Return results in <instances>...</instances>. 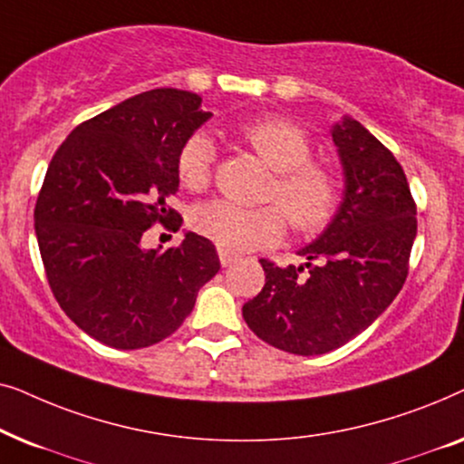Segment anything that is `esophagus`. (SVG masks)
Instances as JSON below:
<instances>
[{
	"label": "esophagus",
	"mask_w": 464,
	"mask_h": 464,
	"mask_svg": "<svg viewBox=\"0 0 464 464\" xmlns=\"http://www.w3.org/2000/svg\"><path fill=\"white\" fill-rule=\"evenodd\" d=\"M237 259H238V256H234V253L219 249V262H221V266H224V268H227V266H232L234 262H237Z\"/></svg>",
	"instance_id": "34e87169"
}]
</instances>
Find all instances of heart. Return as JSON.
Listing matches in <instances>:
<instances>
[{"instance_id": "1", "label": "heart", "mask_w": 464, "mask_h": 464, "mask_svg": "<svg viewBox=\"0 0 464 464\" xmlns=\"http://www.w3.org/2000/svg\"><path fill=\"white\" fill-rule=\"evenodd\" d=\"M238 139L275 170L266 200L279 205L257 208L227 200H211L194 207L189 226L230 253L276 245L291 227L313 237L332 224L340 205V181L334 169L310 158L308 132L287 118H259L238 129ZM215 145L207 132L189 135L177 154V177L189 192H205L213 181ZM288 218H285L284 215Z\"/></svg>"}]
</instances>
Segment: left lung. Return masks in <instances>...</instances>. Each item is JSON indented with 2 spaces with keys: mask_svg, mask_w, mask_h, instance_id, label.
I'll return each mask as SVG.
<instances>
[{
  "mask_svg": "<svg viewBox=\"0 0 464 464\" xmlns=\"http://www.w3.org/2000/svg\"><path fill=\"white\" fill-rule=\"evenodd\" d=\"M344 167V200L304 246L306 266L259 259L266 285L243 306L251 332L294 354L334 351L372 325L401 291L416 238V202L401 164L363 124L332 130Z\"/></svg>",
  "mask_w": 464,
  "mask_h": 464,
  "instance_id": "1",
  "label": "left lung"
}]
</instances>
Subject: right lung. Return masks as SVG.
<instances>
[{"mask_svg":"<svg viewBox=\"0 0 464 464\" xmlns=\"http://www.w3.org/2000/svg\"><path fill=\"white\" fill-rule=\"evenodd\" d=\"M200 97L156 88L75 126L54 151L35 202V234L50 289L82 332L135 351L181 327L198 289L219 272L215 245L188 232L179 246L145 251L143 234L170 232L177 154L211 118Z\"/></svg>","mask_w":464,"mask_h":464,"instance_id":"add662e5","label":"right lung"}]
</instances>
